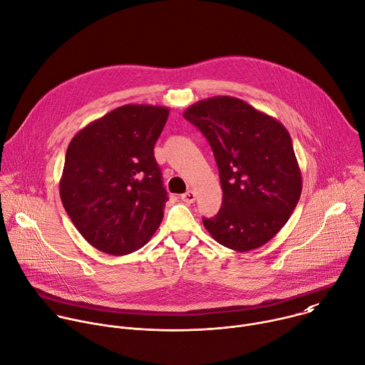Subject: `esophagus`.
<instances>
[{"instance_id": "esophagus-1", "label": "esophagus", "mask_w": 365, "mask_h": 365, "mask_svg": "<svg viewBox=\"0 0 365 365\" xmlns=\"http://www.w3.org/2000/svg\"><path fill=\"white\" fill-rule=\"evenodd\" d=\"M182 200H183L185 203H193V202L196 200V193H195L193 190H189V192H186V193L182 195Z\"/></svg>"}]
</instances>
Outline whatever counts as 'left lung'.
Wrapping results in <instances>:
<instances>
[{
	"instance_id": "left-lung-1",
	"label": "left lung",
	"mask_w": 365,
	"mask_h": 365,
	"mask_svg": "<svg viewBox=\"0 0 365 365\" xmlns=\"http://www.w3.org/2000/svg\"><path fill=\"white\" fill-rule=\"evenodd\" d=\"M183 117L209 142L222 186V206L203 225L220 245L247 252L265 245L288 222L302 178L288 130L247 101L216 96Z\"/></svg>"
}]
</instances>
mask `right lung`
Returning a JSON list of instances; mask_svg holds the SVG:
<instances>
[{
    "label": "right lung",
    "mask_w": 365,
    "mask_h": 365,
    "mask_svg": "<svg viewBox=\"0 0 365 365\" xmlns=\"http://www.w3.org/2000/svg\"><path fill=\"white\" fill-rule=\"evenodd\" d=\"M169 108L125 104L91 121L70 142L60 197L96 250L128 255L145 247L169 200L155 159Z\"/></svg>",
    "instance_id": "right-lung-1"
}]
</instances>
